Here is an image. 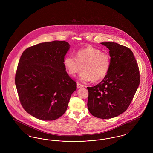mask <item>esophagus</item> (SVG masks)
<instances>
[{"label": "esophagus", "mask_w": 153, "mask_h": 153, "mask_svg": "<svg viewBox=\"0 0 153 153\" xmlns=\"http://www.w3.org/2000/svg\"><path fill=\"white\" fill-rule=\"evenodd\" d=\"M77 87L78 88H81L84 87V85L81 84H80L79 82L77 83Z\"/></svg>", "instance_id": "1"}]
</instances>
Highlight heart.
Masks as SVG:
<instances>
[{"instance_id":"b5f03b06","label":"heart","mask_w":153,"mask_h":153,"mask_svg":"<svg viewBox=\"0 0 153 153\" xmlns=\"http://www.w3.org/2000/svg\"><path fill=\"white\" fill-rule=\"evenodd\" d=\"M64 65L68 73L74 76L80 74V80L86 82L91 80L99 81L104 79L109 71L111 58L107 53L93 46L79 50L75 57L69 55L64 60Z\"/></svg>"}]
</instances>
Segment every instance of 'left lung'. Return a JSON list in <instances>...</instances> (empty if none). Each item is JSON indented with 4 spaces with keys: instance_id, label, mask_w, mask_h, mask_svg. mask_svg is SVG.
I'll return each mask as SVG.
<instances>
[{
    "instance_id": "left-lung-1",
    "label": "left lung",
    "mask_w": 153,
    "mask_h": 153,
    "mask_svg": "<svg viewBox=\"0 0 153 153\" xmlns=\"http://www.w3.org/2000/svg\"><path fill=\"white\" fill-rule=\"evenodd\" d=\"M109 49L111 66L97 85L87 87L88 108L94 117L109 119L128 108L140 82L138 63L128 48L115 42H102Z\"/></svg>"
}]
</instances>
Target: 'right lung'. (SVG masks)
<instances>
[{
  "mask_svg": "<svg viewBox=\"0 0 153 153\" xmlns=\"http://www.w3.org/2000/svg\"><path fill=\"white\" fill-rule=\"evenodd\" d=\"M70 48L54 41L27 48L19 61L15 77L24 109L42 120H54L67 109L77 84L66 72L64 60Z\"/></svg>",
  "mask_w": 153,
  "mask_h": 153,
  "instance_id": "right-lung-1",
  "label": "right lung"
}]
</instances>
